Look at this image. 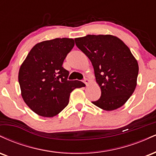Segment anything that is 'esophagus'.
<instances>
[{"mask_svg":"<svg viewBox=\"0 0 156 156\" xmlns=\"http://www.w3.org/2000/svg\"><path fill=\"white\" fill-rule=\"evenodd\" d=\"M83 81H84V83H85L86 84H88V83H89V80L87 79V78H85V79L83 80Z\"/></svg>","mask_w":156,"mask_h":156,"instance_id":"esophagus-1","label":"esophagus"}]
</instances>
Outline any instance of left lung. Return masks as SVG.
<instances>
[{"label": "left lung", "mask_w": 156, "mask_h": 156, "mask_svg": "<svg viewBox=\"0 0 156 156\" xmlns=\"http://www.w3.org/2000/svg\"><path fill=\"white\" fill-rule=\"evenodd\" d=\"M75 41L92 62L101 87V98L93 104L105 111L120 108L135 90L139 73L129 48L112 35H87Z\"/></svg>", "instance_id": "obj_1"}]
</instances>
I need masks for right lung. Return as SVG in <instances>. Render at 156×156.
Returning <instances> with one entry per match:
<instances>
[{"instance_id":"add662e5","label":"right lung","mask_w":156,"mask_h":156,"mask_svg":"<svg viewBox=\"0 0 156 156\" xmlns=\"http://www.w3.org/2000/svg\"><path fill=\"white\" fill-rule=\"evenodd\" d=\"M73 39L56 38L35 44L19 70L23 101L39 116L52 117L69 103L70 93L85 87L79 80H68L69 71L62 67L74 47Z\"/></svg>"}]
</instances>
